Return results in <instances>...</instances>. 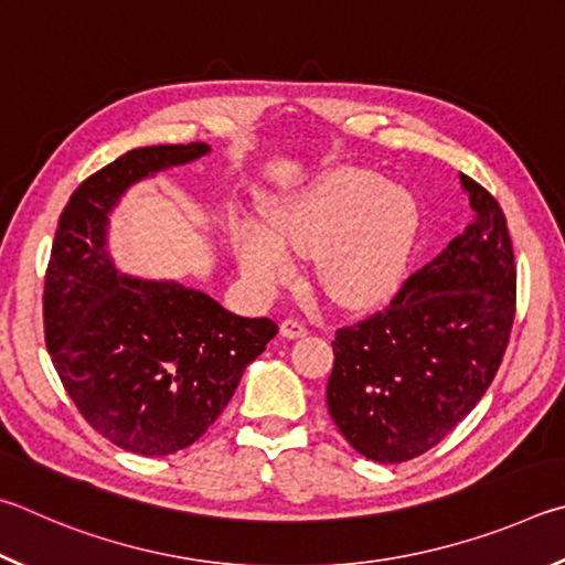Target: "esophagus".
Here are the masks:
<instances>
[{
	"mask_svg": "<svg viewBox=\"0 0 565 565\" xmlns=\"http://www.w3.org/2000/svg\"><path fill=\"white\" fill-rule=\"evenodd\" d=\"M280 334H282V338H288V340H298V338H305L308 330H305L298 320H282L280 322Z\"/></svg>",
	"mask_w": 565,
	"mask_h": 565,
	"instance_id": "1",
	"label": "esophagus"
}]
</instances>
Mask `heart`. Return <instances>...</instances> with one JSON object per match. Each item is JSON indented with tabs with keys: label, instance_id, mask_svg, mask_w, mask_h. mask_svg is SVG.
<instances>
[{
	"label": "heart",
	"instance_id": "heart-1",
	"mask_svg": "<svg viewBox=\"0 0 565 565\" xmlns=\"http://www.w3.org/2000/svg\"><path fill=\"white\" fill-rule=\"evenodd\" d=\"M267 227L241 217L231 243L237 270L255 295L292 282L298 257H318V285L342 310H367L399 290L417 247L422 213L407 188L364 168H340L265 211Z\"/></svg>",
	"mask_w": 565,
	"mask_h": 565
}]
</instances>
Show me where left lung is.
<instances>
[{"label": "left lung", "mask_w": 565, "mask_h": 565, "mask_svg": "<svg viewBox=\"0 0 565 565\" xmlns=\"http://www.w3.org/2000/svg\"><path fill=\"white\" fill-rule=\"evenodd\" d=\"M473 221L387 310L332 340L328 412L354 451L399 463L439 444L487 394L516 310V267L489 191L459 173Z\"/></svg>", "instance_id": "8db88e82"}]
</instances>
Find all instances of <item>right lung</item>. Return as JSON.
<instances>
[{"instance_id": "right-lung-1", "label": "right lung", "mask_w": 565, "mask_h": 565, "mask_svg": "<svg viewBox=\"0 0 565 565\" xmlns=\"http://www.w3.org/2000/svg\"><path fill=\"white\" fill-rule=\"evenodd\" d=\"M211 146H146L116 158L68 198L44 280V338L58 380L92 427L143 457L191 447L277 334L178 280L126 275L108 253L128 188Z\"/></svg>"}]
</instances>
